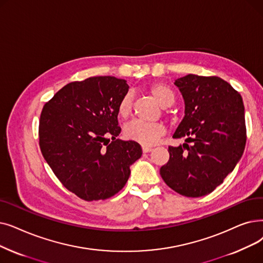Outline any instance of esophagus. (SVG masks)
Wrapping results in <instances>:
<instances>
[{
	"label": "esophagus",
	"instance_id": "34e87169",
	"mask_svg": "<svg viewBox=\"0 0 263 263\" xmlns=\"http://www.w3.org/2000/svg\"><path fill=\"white\" fill-rule=\"evenodd\" d=\"M142 151H143V153H149V152L153 151V148L152 147H148V146H143Z\"/></svg>",
	"mask_w": 263,
	"mask_h": 263
}]
</instances>
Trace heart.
<instances>
[{"label": "heart", "mask_w": 263, "mask_h": 263, "mask_svg": "<svg viewBox=\"0 0 263 263\" xmlns=\"http://www.w3.org/2000/svg\"><path fill=\"white\" fill-rule=\"evenodd\" d=\"M149 92L155 97L158 103L162 107L173 105L175 97L167 86L161 83L153 84L149 87ZM133 98L131 93H125L119 101L117 106L118 116L122 119L128 118L132 111ZM165 128L162 123H149L140 120H132L124 125L123 134L125 138L133 140L145 146L154 145L159 138L164 134Z\"/></svg>", "instance_id": "1"}]
</instances>
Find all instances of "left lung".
<instances>
[{
  "label": "left lung",
  "mask_w": 263,
  "mask_h": 263,
  "mask_svg": "<svg viewBox=\"0 0 263 263\" xmlns=\"http://www.w3.org/2000/svg\"><path fill=\"white\" fill-rule=\"evenodd\" d=\"M174 84L185 100V117L173 138L186 143L168 146L170 159L160 175L179 195L199 198L219 186L244 153V104L220 77L189 74Z\"/></svg>",
  "instance_id": "8db88e82"
}]
</instances>
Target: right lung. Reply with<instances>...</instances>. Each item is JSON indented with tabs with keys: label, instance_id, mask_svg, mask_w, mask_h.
I'll list each match as a JSON object with an SVG mask.
<instances>
[{
	"label": "right lung",
	"instance_id": "obj_1",
	"mask_svg": "<svg viewBox=\"0 0 263 263\" xmlns=\"http://www.w3.org/2000/svg\"><path fill=\"white\" fill-rule=\"evenodd\" d=\"M128 90L124 79L89 77L65 85L42 109L43 157L61 184L85 201L115 196L142 156L139 143L117 139V106Z\"/></svg>",
	"mask_w": 263,
	"mask_h": 263
}]
</instances>
